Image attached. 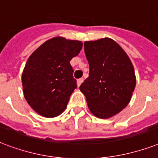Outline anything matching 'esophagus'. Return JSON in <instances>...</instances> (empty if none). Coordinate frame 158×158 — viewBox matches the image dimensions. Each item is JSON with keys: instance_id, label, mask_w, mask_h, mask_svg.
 <instances>
[{"instance_id": "1", "label": "esophagus", "mask_w": 158, "mask_h": 158, "mask_svg": "<svg viewBox=\"0 0 158 158\" xmlns=\"http://www.w3.org/2000/svg\"><path fill=\"white\" fill-rule=\"evenodd\" d=\"M83 82H84V79H83V78L78 79V80H77V84H78V86H80V84H81Z\"/></svg>"}]
</instances>
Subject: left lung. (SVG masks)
<instances>
[{"mask_svg": "<svg viewBox=\"0 0 158 158\" xmlns=\"http://www.w3.org/2000/svg\"><path fill=\"white\" fill-rule=\"evenodd\" d=\"M84 46L89 75L79 89L94 116L111 118L131 100L136 86L132 64L121 46L110 38L85 41Z\"/></svg>", "mask_w": 158, "mask_h": 158, "instance_id": "8db88e82", "label": "left lung"}]
</instances>
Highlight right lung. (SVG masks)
Segmentation results:
<instances>
[{
	"label": "right lung",
	"mask_w": 158,
	"mask_h": 158,
	"mask_svg": "<svg viewBox=\"0 0 158 158\" xmlns=\"http://www.w3.org/2000/svg\"><path fill=\"white\" fill-rule=\"evenodd\" d=\"M83 43L55 37L45 41L29 57L22 73L23 93L34 110L45 118L60 115L77 88L69 64Z\"/></svg>",
	"instance_id": "obj_1"
}]
</instances>
